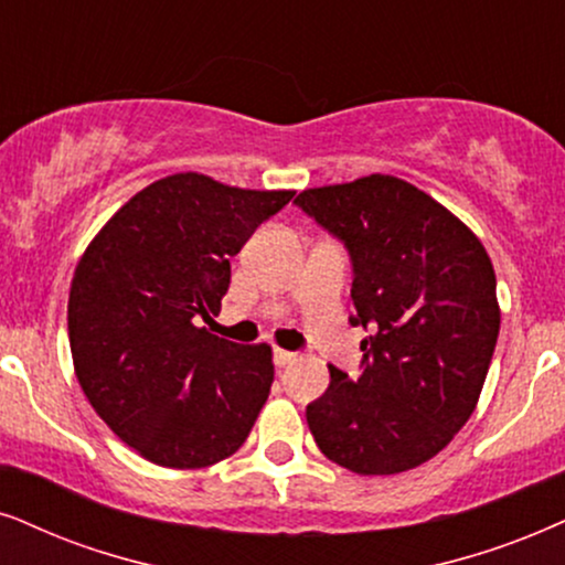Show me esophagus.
Segmentation results:
<instances>
[{
	"instance_id": "1",
	"label": "esophagus",
	"mask_w": 565,
	"mask_h": 565,
	"mask_svg": "<svg viewBox=\"0 0 565 565\" xmlns=\"http://www.w3.org/2000/svg\"><path fill=\"white\" fill-rule=\"evenodd\" d=\"M274 362H276V367H287V365H291V362H297V354L287 352V349H276Z\"/></svg>"
}]
</instances>
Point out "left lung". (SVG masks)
<instances>
[{
  "label": "left lung",
  "mask_w": 565,
  "mask_h": 565,
  "mask_svg": "<svg viewBox=\"0 0 565 565\" xmlns=\"http://www.w3.org/2000/svg\"><path fill=\"white\" fill-rule=\"evenodd\" d=\"M295 203L352 255L362 375L328 365L307 425L354 475H398L440 454L472 417L501 331L488 249L446 205L391 174L310 188Z\"/></svg>",
  "instance_id": "left-lung-1"
}]
</instances>
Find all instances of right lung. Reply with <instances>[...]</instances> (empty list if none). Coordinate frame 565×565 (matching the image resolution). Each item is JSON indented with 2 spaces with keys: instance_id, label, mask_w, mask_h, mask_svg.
I'll return each mask as SVG.
<instances>
[{
  "instance_id": "1",
  "label": "right lung",
  "mask_w": 565,
  "mask_h": 565,
  "mask_svg": "<svg viewBox=\"0 0 565 565\" xmlns=\"http://www.w3.org/2000/svg\"><path fill=\"white\" fill-rule=\"evenodd\" d=\"M291 198L180 171L127 200L85 247L67 302L75 375L142 459L200 469L247 440L274 352L218 339L198 318L218 310L230 258Z\"/></svg>"
}]
</instances>
